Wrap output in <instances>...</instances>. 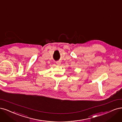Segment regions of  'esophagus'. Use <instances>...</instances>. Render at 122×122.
I'll return each mask as SVG.
<instances>
[{
  "label": "esophagus",
  "instance_id": "1",
  "mask_svg": "<svg viewBox=\"0 0 122 122\" xmlns=\"http://www.w3.org/2000/svg\"><path fill=\"white\" fill-rule=\"evenodd\" d=\"M56 63V64H57L58 66H59V65H61V63H60V61H57Z\"/></svg>",
  "mask_w": 122,
  "mask_h": 122
}]
</instances>
